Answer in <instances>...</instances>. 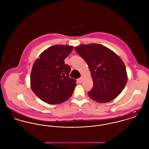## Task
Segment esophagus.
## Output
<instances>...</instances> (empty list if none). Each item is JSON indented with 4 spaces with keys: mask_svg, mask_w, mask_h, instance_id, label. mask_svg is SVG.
<instances>
[{
    "mask_svg": "<svg viewBox=\"0 0 149 149\" xmlns=\"http://www.w3.org/2000/svg\"><path fill=\"white\" fill-rule=\"evenodd\" d=\"M78 82L80 83H81L83 82V78L82 77H81V78H79V79H78Z\"/></svg>",
    "mask_w": 149,
    "mask_h": 149,
    "instance_id": "1",
    "label": "esophagus"
}]
</instances>
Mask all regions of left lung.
Segmentation results:
<instances>
[{"instance_id":"8db88e82","label":"left lung","mask_w":149,"mask_h":149,"mask_svg":"<svg viewBox=\"0 0 149 149\" xmlns=\"http://www.w3.org/2000/svg\"><path fill=\"white\" fill-rule=\"evenodd\" d=\"M75 50L87 63L91 72L94 84L88 92L89 97L98 103H107L116 98L128 79L121 58L100 44H82L76 46Z\"/></svg>"}]
</instances>
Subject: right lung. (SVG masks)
I'll return each instance as SVG.
<instances>
[{
  "label": "right lung",
  "instance_id": "add662e5",
  "mask_svg": "<svg viewBox=\"0 0 149 149\" xmlns=\"http://www.w3.org/2000/svg\"><path fill=\"white\" fill-rule=\"evenodd\" d=\"M72 50V46L54 45L43 51L34 62L30 86L43 102L60 104L72 95L76 80L69 77L71 68L64 61Z\"/></svg>",
  "mask_w": 149,
  "mask_h": 149
}]
</instances>
